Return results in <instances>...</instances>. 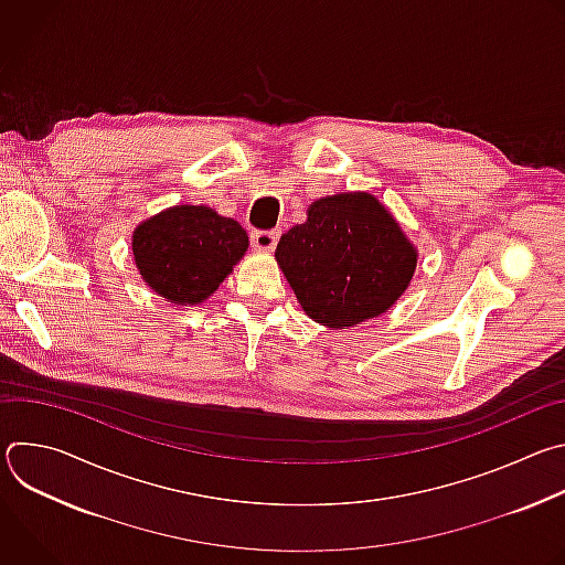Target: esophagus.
<instances>
[{"label":"esophagus","instance_id":"obj_1","mask_svg":"<svg viewBox=\"0 0 565 565\" xmlns=\"http://www.w3.org/2000/svg\"><path fill=\"white\" fill-rule=\"evenodd\" d=\"M250 241H253V248L264 250V253H270V250H275V246H277L279 232H277V230H255V232L250 234Z\"/></svg>","mask_w":565,"mask_h":565}]
</instances>
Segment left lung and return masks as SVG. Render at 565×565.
Instances as JSON below:
<instances>
[{"label":"left lung","instance_id":"8db88e82","mask_svg":"<svg viewBox=\"0 0 565 565\" xmlns=\"http://www.w3.org/2000/svg\"><path fill=\"white\" fill-rule=\"evenodd\" d=\"M297 301L321 327L344 329L386 312L407 290L418 253L369 192L319 199L277 244Z\"/></svg>","mask_w":565,"mask_h":565}]
</instances>
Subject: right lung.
Instances as JSON below:
<instances>
[{"instance_id": "1", "label": "right lung", "mask_w": 565, "mask_h": 565, "mask_svg": "<svg viewBox=\"0 0 565 565\" xmlns=\"http://www.w3.org/2000/svg\"><path fill=\"white\" fill-rule=\"evenodd\" d=\"M246 250V230L205 205H174L142 221L131 238L145 284L179 306L205 301Z\"/></svg>"}]
</instances>
